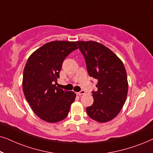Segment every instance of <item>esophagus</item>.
Here are the masks:
<instances>
[{"mask_svg":"<svg viewBox=\"0 0 153 153\" xmlns=\"http://www.w3.org/2000/svg\"><path fill=\"white\" fill-rule=\"evenodd\" d=\"M85 93V91H81L80 92H78V93H76V95H79V96H81V95H84Z\"/></svg>","mask_w":153,"mask_h":153,"instance_id":"1","label":"esophagus"}]
</instances>
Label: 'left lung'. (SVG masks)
Masks as SVG:
<instances>
[{
    "label": "left lung",
    "mask_w": 153,
    "mask_h": 153,
    "mask_svg": "<svg viewBox=\"0 0 153 153\" xmlns=\"http://www.w3.org/2000/svg\"><path fill=\"white\" fill-rule=\"evenodd\" d=\"M90 76L98 81L93 104L86 108L90 118L100 123L111 120L122 109L128 92L127 72L120 58L102 44L78 41Z\"/></svg>",
    "instance_id": "1"
}]
</instances>
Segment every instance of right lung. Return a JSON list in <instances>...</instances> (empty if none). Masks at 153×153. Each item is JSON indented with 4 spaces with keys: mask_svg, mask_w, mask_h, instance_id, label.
Instances as JSON below:
<instances>
[{
    "mask_svg": "<svg viewBox=\"0 0 153 153\" xmlns=\"http://www.w3.org/2000/svg\"><path fill=\"white\" fill-rule=\"evenodd\" d=\"M75 42L53 41L30 56L23 74V91L31 108L39 118L57 123L68 116L76 98L73 91L58 88L54 84L59 78L62 62L78 49Z\"/></svg>",
    "mask_w": 153,
    "mask_h": 153,
    "instance_id": "1",
    "label": "right lung"
}]
</instances>
